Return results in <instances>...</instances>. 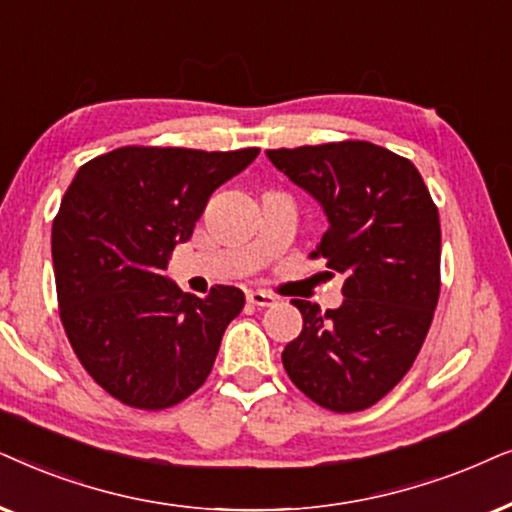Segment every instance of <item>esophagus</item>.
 I'll return each mask as SVG.
<instances>
[{
  "mask_svg": "<svg viewBox=\"0 0 512 512\" xmlns=\"http://www.w3.org/2000/svg\"><path fill=\"white\" fill-rule=\"evenodd\" d=\"M248 302L252 306H271V304H276V297L271 295V292H264V290H250Z\"/></svg>",
  "mask_w": 512,
  "mask_h": 512,
  "instance_id": "34e87169",
  "label": "esophagus"
}]
</instances>
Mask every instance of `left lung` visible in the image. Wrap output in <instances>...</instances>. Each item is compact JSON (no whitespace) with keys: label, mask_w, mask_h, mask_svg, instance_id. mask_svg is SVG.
<instances>
[{"label":"left lung","mask_w":512,"mask_h":512,"mask_svg":"<svg viewBox=\"0 0 512 512\" xmlns=\"http://www.w3.org/2000/svg\"><path fill=\"white\" fill-rule=\"evenodd\" d=\"M323 206L330 227L311 260L342 274L325 313L295 299L304 325L283 367L299 391L346 414L377 405L417 360L440 297V217L417 166L367 140L267 149Z\"/></svg>","instance_id":"1"}]
</instances>
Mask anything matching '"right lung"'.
<instances>
[{
  "label": "right lung",
  "mask_w": 512,
  "mask_h": 512,
  "mask_svg": "<svg viewBox=\"0 0 512 512\" xmlns=\"http://www.w3.org/2000/svg\"><path fill=\"white\" fill-rule=\"evenodd\" d=\"M257 154L128 145L84 163L67 187L51 231L60 320L79 363L119 403L168 410L213 370L245 295L234 285L185 295L163 269L210 194Z\"/></svg>",
  "instance_id": "right-lung-1"
}]
</instances>
